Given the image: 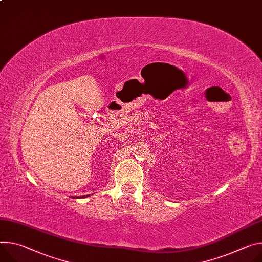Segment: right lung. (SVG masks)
<instances>
[{
  "label": "right lung",
  "instance_id": "add662e5",
  "mask_svg": "<svg viewBox=\"0 0 262 262\" xmlns=\"http://www.w3.org/2000/svg\"><path fill=\"white\" fill-rule=\"evenodd\" d=\"M86 196H90V195H86ZM81 198H85V196H81ZM81 198H80V199H81Z\"/></svg>",
  "mask_w": 262,
  "mask_h": 262
}]
</instances>
